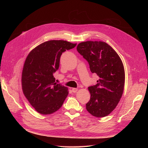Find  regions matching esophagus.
I'll return each mask as SVG.
<instances>
[{"label":"esophagus","instance_id":"obj_1","mask_svg":"<svg viewBox=\"0 0 148 148\" xmlns=\"http://www.w3.org/2000/svg\"><path fill=\"white\" fill-rule=\"evenodd\" d=\"M77 91H78V88H72V91H73V92H74V93L77 92Z\"/></svg>","mask_w":148,"mask_h":148}]
</instances>
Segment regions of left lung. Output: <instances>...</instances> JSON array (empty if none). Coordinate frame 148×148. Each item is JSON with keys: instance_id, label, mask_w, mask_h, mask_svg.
I'll return each mask as SVG.
<instances>
[{"instance_id": "left-lung-1", "label": "left lung", "mask_w": 148, "mask_h": 148, "mask_svg": "<svg viewBox=\"0 0 148 148\" xmlns=\"http://www.w3.org/2000/svg\"><path fill=\"white\" fill-rule=\"evenodd\" d=\"M77 50L88 61L91 73L99 77L96 85L88 87L91 98L86 103V109L95 117L106 116L116 108L123 92L125 71L122 61L105 42H82L78 45Z\"/></svg>"}]
</instances>
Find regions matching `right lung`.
I'll return each instance as SVG.
<instances>
[{
  "instance_id": "add662e5",
  "label": "right lung",
  "mask_w": 148,
  "mask_h": 148,
  "mask_svg": "<svg viewBox=\"0 0 148 148\" xmlns=\"http://www.w3.org/2000/svg\"><path fill=\"white\" fill-rule=\"evenodd\" d=\"M76 45L64 40H50L28 54L22 75V90L38 113L48 115L57 111L67 97L68 88L57 84L53 74L59 68L62 53Z\"/></svg>"
}]
</instances>
